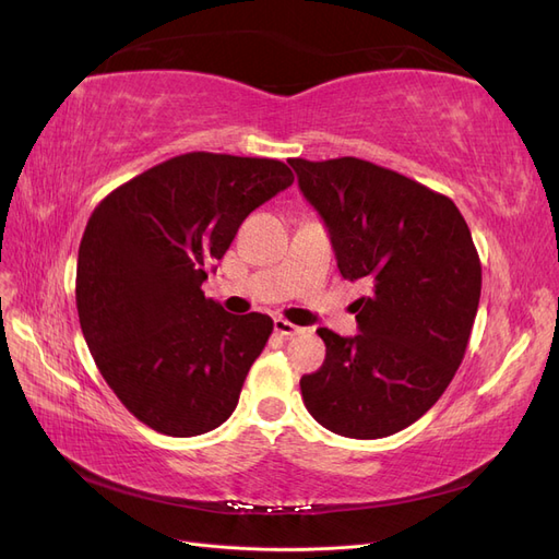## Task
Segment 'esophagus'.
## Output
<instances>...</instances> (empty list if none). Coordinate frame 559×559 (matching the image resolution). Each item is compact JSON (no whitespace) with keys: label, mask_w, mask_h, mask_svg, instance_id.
<instances>
[{"label":"esophagus","mask_w":559,"mask_h":559,"mask_svg":"<svg viewBox=\"0 0 559 559\" xmlns=\"http://www.w3.org/2000/svg\"><path fill=\"white\" fill-rule=\"evenodd\" d=\"M275 333L286 335V337H294V335L306 333V329H302V326H296V324H292V321H286V319L277 317V319H275Z\"/></svg>","instance_id":"1"}]
</instances>
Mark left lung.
Masks as SVG:
<instances>
[{"label": "left lung", "instance_id": "1", "mask_svg": "<svg viewBox=\"0 0 559 559\" xmlns=\"http://www.w3.org/2000/svg\"><path fill=\"white\" fill-rule=\"evenodd\" d=\"M289 165L324 218L341 275L370 284L359 331L319 329L326 359L300 378L308 413L333 433L384 438L411 427L460 368L480 300V259L454 202L361 158Z\"/></svg>", "mask_w": 559, "mask_h": 559}]
</instances>
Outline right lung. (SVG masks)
<instances>
[{
	"mask_svg": "<svg viewBox=\"0 0 559 559\" xmlns=\"http://www.w3.org/2000/svg\"><path fill=\"white\" fill-rule=\"evenodd\" d=\"M292 183L280 160L193 151L118 186L91 214L76 263L81 331L146 427L189 438L233 415L273 319L226 312L202 282L245 218Z\"/></svg>",
	"mask_w": 559,
	"mask_h": 559,
	"instance_id": "right-lung-1",
	"label": "right lung"
}]
</instances>
